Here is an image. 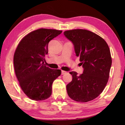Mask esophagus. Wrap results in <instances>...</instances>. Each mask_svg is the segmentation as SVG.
<instances>
[{"label":"esophagus","instance_id":"1","mask_svg":"<svg viewBox=\"0 0 125 125\" xmlns=\"http://www.w3.org/2000/svg\"><path fill=\"white\" fill-rule=\"evenodd\" d=\"M62 75H64V74H65L66 73H67V72H66V71H63V70H62Z\"/></svg>","mask_w":125,"mask_h":125}]
</instances>
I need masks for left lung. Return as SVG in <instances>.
Listing matches in <instances>:
<instances>
[{
	"mask_svg": "<svg viewBox=\"0 0 125 125\" xmlns=\"http://www.w3.org/2000/svg\"><path fill=\"white\" fill-rule=\"evenodd\" d=\"M64 35L72 42L84 69L80 75L70 72L73 80L67 85L68 94L76 102L92 100L103 92L109 78L112 65L109 47L102 37L87 30L67 31Z\"/></svg>",
	"mask_w": 125,
	"mask_h": 125,
	"instance_id": "left-lung-1",
	"label": "left lung"
}]
</instances>
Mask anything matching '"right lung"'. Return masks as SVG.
Returning a JSON list of instances; mask_svg holds the SVG:
<instances>
[{"label": "right lung", "mask_w": 125, "mask_h": 125, "mask_svg": "<svg viewBox=\"0 0 125 125\" xmlns=\"http://www.w3.org/2000/svg\"><path fill=\"white\" fill-rule=\"evenodd\" d=\"M62 32L40 28L26 35L16 49L13 63L16 76L23 92L30 99L43 100L52 94V84L61 70L52 69L44 64L50 40Z\"/></svg>", "instance_id": "obj_1"}]
</instances>
